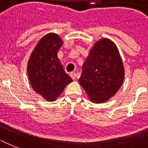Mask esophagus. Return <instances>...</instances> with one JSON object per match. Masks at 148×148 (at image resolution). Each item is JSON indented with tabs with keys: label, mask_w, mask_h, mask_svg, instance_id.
<instances>
[{
	"label": "esophagus",
	"mask_w": 148,
	"mask_h": 148,
	"mask_svg": "<svg viewBox=\"0 0 148 148\" xmlns=\"http://www.w3.org/2000/svg\"><path fill=\"white\" fill-rule=\"evenodd\" d=\"M71 77L73 80H76L77 74L76 73H74V72H73V73H71Z\"/></svg>",
	"instance_id": "obj_1"
}]
</instances>
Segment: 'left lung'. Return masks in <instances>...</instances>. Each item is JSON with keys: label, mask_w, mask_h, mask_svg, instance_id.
<instances>
[{"label": "left lung", "mask_w": 148, "mask_h": 148, "mask_svg": "<svg viewBox=\"0 0 148 148\" xmlns=\"http://www.w3.org/2000/svg\"><path fill=\"white\" fill-rule=\"evenodd\" d=\"M124 79V67L117 46L101 38L90 48L82 65L79 84L93 103H104L119 90Z\"/></svg>", "instance_id": "left-lung-1"}]
</instances>
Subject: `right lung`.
<instances>
[{
    "mask_svg": "<svg viewBox=\"0 0 148 148\" xmlns=\"http://www.w3.org/2000/svg\"><path fill=\"white\" fill-rule=\"evenodd\" d=\"M62 45L58 34H47L38 41L27 62V71L31 87L47 101H56L73 81L58 58Z\"/></svg>",
    "mask_w": 148,
    "mask_h": 148,
    "instance_id": "1",
    "label": "right lung"
}]
</instances>
